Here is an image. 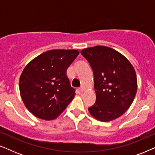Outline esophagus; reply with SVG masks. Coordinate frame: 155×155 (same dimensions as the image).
Instances as JSON below:
<instances>
[{
    "mask_svg": "<svg viewBox=\"0 0 155 155\" xmlns=\"http://www.w3.org/2000/svg\"><path fill=\"white\" fill-rule=\"evenodd\" d=\"M84 90H85V88H84V87H81L80 88V92H83L84 91Z\"/></svg>",
    "mask_w": 155,
    "mask_h": 155,
    "instance_id": "esophagus-1",
    "label": "esophagus"
}]
</instances>
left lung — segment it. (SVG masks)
I'll return each instance as SVG.
<instances>
[{"mask_svg": "<svg viewBox=\"0 0 155 155\" xmlns=\"http://www.w3.org/2000/svg\"><path fill=\"white\" fill-rule=\"evenodd\" d=\"M80 53L94 73L96 101L88 108L90 114L103 122L118 118L130 107L136 94L134 68L124 56L107 46L87 48Z\"/></svg>", "mask_w": 155, "mask_h": 155, "instance_id": "1", "label": "left lung"}]
</instances>
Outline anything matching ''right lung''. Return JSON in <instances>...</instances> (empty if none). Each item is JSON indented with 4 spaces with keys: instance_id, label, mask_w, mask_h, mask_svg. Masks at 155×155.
Here are the masks:
<instances>
[{
    "instance_id": "right-lung-1",
    "label": "right lung",
    "mask_w": 155,
    "mask_h": 155,
    "mask_svg": "<svg viewBox=\"0 0 155 155\" xmlns=\"http://www.w3.org/2000/svg\"><path fill=\"white\" fill-rule=\"evenodd\" d=\"M79 54L78 50L54 49L31 61L20 78V92L27 109L36 117L55 119L73 100L66 71Z\"/></svg>"
}]
</instances>
